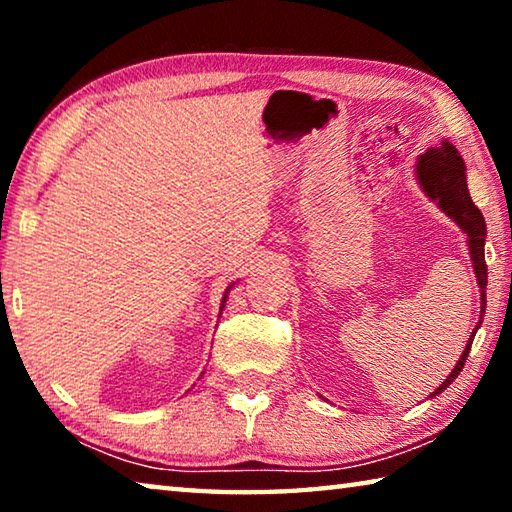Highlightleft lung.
Instances as JSON below:
<instances>
[{"instance_id":"obj_1","label":"left lung","mask_w":512,"mask_h":512,"mask_svg":"<svg viewBox=\"0 0 512 512\" xmlns=\"http://www.w3.org/2000/svg\"><path fill=\"white\" fill-rule=\"evenodd\" d=\"M415 178L422 187V192L427 194L440 210H443L449 219H452L458 228L465 232L467 248H470L472 268L476 275V284L481 291V318L485 314V287H488V266H485V219L479 207L472 203L470 189H467V176H465V162L458 153L456 146L443 140L438 146H431L427 153H422L418 162H415ZM481 327V320L472 329L470 341H467L461 359L456 361L454 370L449 372L447 379L440 384L431 395H440L452 381L461 375L465 366L467 354H470L472 341L476 329Z\"/></svg>"}]
</instances>
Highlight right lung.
I'll use <instances>...</instances> for the list:
<instances>
[{
    "instance_id": "add662e5",
    "label": "right lung",
    "mask_w": 512,
    "mask_h": 512,
    "mask_svg": "<svg viewBox=\"0 0 512 512\" xmlns=\"http://www.w3.org/2000/svg\"><path fill=\"white\" fill-rule=\"evenodd\" d=\"M232 289V284H230V287L228 289H225V296H223V300H221V311H223V307H225V298H228V291Z\"/></svg>"
}]
</instances>
